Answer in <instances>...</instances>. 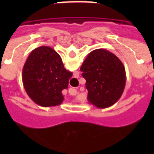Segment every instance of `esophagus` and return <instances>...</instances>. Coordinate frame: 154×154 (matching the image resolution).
Returning a JSON list of instances; mask_svg holds the SVG:
<instances>
[{
    "instance_id": "34e87169",
    "label": "esophagus",
    "mask_w": 154,
    "mask_h": 154,
    "mask_svg": "<svg viewBox=\"0 0 154 154\" xmlns=\"http://www.w3.org/2000/svg\"><path fill=\"white\" fill-rule=\"evenodd\" d=\"M68 93L70 94L71 96H75V95H77V91L76 89H72V88H71L68 90Z\"/></svg>"
}]
</instances>
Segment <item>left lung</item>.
<instances>
[{"instance_id": "1", "label": "left lung", "mask_w": 154, "mask_h": 154, "mask_svg": "<svg viewBox=\"0 0 154 154\" xmlns=\"http://www.w3.org/2000/svg\"><path fill=\"white\" fill-rule=\"evenodd\" d=\"M80 70L87 82L89 103L105 109L119 100L125 87L126 74L116 55L103 48L95 49L87 55Z\"/></svg>"}]
</instances>
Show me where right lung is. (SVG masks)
Here are the masks:
<instances>
[{
    "mask_svg": "<svg viewBox=\"0 0 154 154\" xmlns=\"http://www.w3.org/2000/svg\"><path fill=\"white\" fill-rule=\"evenodd\" d=\"M72 72L65 69L59 54L48 46L32 51L22 71L25 91L35 103L43 107L63 103L62 91L67 89Z\"/></svg>",
    "mask_w": 154,
    "mask_h": 154,
    "instance_id": "right-lung-1",
    "label": "right lung"
}]
</instances>
